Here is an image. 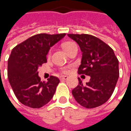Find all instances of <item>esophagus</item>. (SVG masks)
<instances>
[{
  "label": "esophagus",
  "mask_w": 131,
  "mask_h": 131,
  "mask_svg": "<svg viewBox=\"0 0 131 131\" xmlns=\"http://www.w3.org/2000/svg\"><path fill=\"white\" fill-rule=\"evenodd\" d=\"M60 80H67L68 79V77L67 76H61L60 77Z\"/></svg>",
  "instance_id": "34e87169"
}]
</instances>
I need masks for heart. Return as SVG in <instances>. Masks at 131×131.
Returning <instances> with one entry per match:
<instances>
[{
	"label": "heart",
	"instance_id": "obj_1",
	"mask_svg": "<svg viewBox=\"0 0 131 131\" xmlns=\"http://www.w3.org/2000/svg\"><path fill=\"white\" fill-rule=\"evenodd\" d=\"M74 44H75V43H73V42H66V43H64L63 44L62 47L67 52L69 49L70 48L71 46H73V45H74ZM62 72H64V73H67V72H68L69 71V68L68 67H64V68H63L62 69Z\"/></svg>",
	"mask_w": 131,
	"mask_h": 131
}]
</instances>
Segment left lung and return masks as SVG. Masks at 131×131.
<instances>
[{"mask_svg":"<svg viewBox=\"0 0 131 131\" xmlns=\"http://www.w3.org/2000/svg\"><path fill=\"white\" fill-rule=\"evenodd\" d=\"M68 36L79 44L82 52L78 73L91 77L85 84L79 78V85L72 90V95L85 108L99 107L114 91L119 76L118 59L111 47L94 36L69 34Z\"/></svg>","mask_w":131,"mask_h":131,"instance_id":"8db88e82","label":"left lung"}]
</instances>
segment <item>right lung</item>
<instances>
[{
    "mask_svg": "<svg viewBox=\"0 0 131 131\" xmlns=\"http://www.w3.org/2000/svg\"><path fill=\"white\" fill-rule=\"evenodd\" d=\"M66 34H39L15 46L7 62V77L17 98L31 108H40L51 100L60 79L50 76L41 81L38 69L47 62L49 50Z\"/></svg>",
    "mask_w": 131,
    "mask_h": 131,
    "instance_id": "obj_1",
    "label": "right lung"
}]
</instances>
